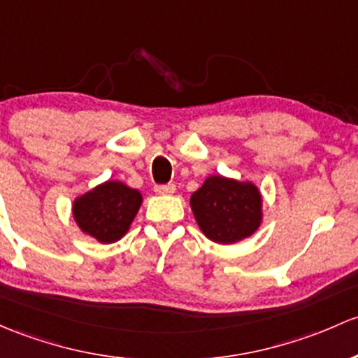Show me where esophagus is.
Returning <instances> with one entry per match:
<instances>
[{
  "mask_svg": "<svg viewBox=\"0 0 358 358\" xmlns=\"http://www.w3.org/2000/svg\"><path fill=\"white\" fill-rule=\"evenodd\" d=\"M175 190H176V187L173 185V183H168V185H156V187H154V192H156V194H159V195H171V194H175Z\"/></svg>",
  "mask_w": 358,
  "mask_h": 358,
  "instance_id": "1",
  "label": "esophagus"
}]
</instances>
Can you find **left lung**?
<instances>
[{
	"label": "left lung",
	"mask_w": 358,
	"mask_h": 358,
	"mask_svg": "<svg viewBox=\"0 0 358 358\" xmlns=\"http://www.w3.org/2000/svg\"><path fill=\"white\" fill-rule=\"evenodd\" d=\"M201 231L221 245L242 242L261 228L262 194L252 182L210 175L190 197Z\"/></svg>",
	"instance_id": "8db88e82"
}]
</instances>
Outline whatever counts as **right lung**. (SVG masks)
I'll return each instance as SVG.
<instances>
[{
	"mask_svg": "<svg viewBox=\"0 0 358 358\" xmlns=\"http://www.w3.org/2000/svg\"><path fill=\"white\" fill-rule=\"evenodd\" d=\"M142 194L118 180H108L77 195L71 216L84 235L99 243H115L127 235L138 209Z\"/></svg>",
	"mask_w": 358,
	"mask_h": 358,
	"instance_id": "right-lung-1",
	"label": "right lung"
}]
</instances>
